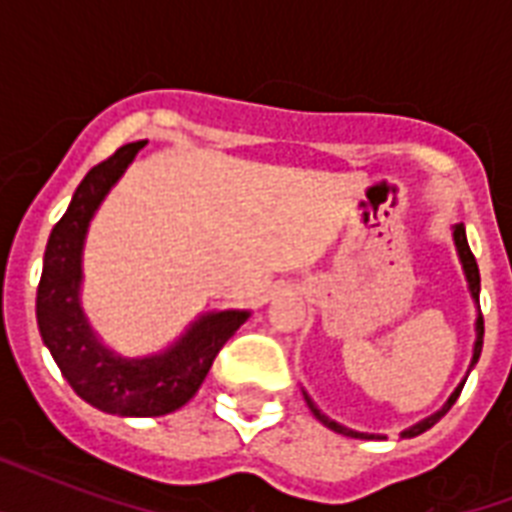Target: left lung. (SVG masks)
Returning <instances> with one entry per match:
<instances>
[{"label":"left lung","instance_id":"8db88e82","mask_svg":"<svg viewBox=\"0 0 512 512\" xmlns=\"http://www.w3.org/2000/svg\"><path fill=\"white\" fill-rule=\"evenodd\" d=\"M452 239H454V247H457V257H460V265H462V273H465V281H468V292L470 297H473V303H476V342H473V356H470V364H468V372H465V380H468V374L473 372V366L478 364V356H481V348H484V316H481V305H478V292H481V276H478V265H476V257H473V252H470L468 247V236H465V225L457 223L452 228ZM465 380L457 385V388L452 390V396L446 398V404L441 406V409H436L433 414H428L425 420L414 422V425H409V428L401 430V438H414L420 436V433H425V430H430L433 425H436L441 417H444L449 409H452V404L457 401V396H460L462 385H465ZM305 396V404L311 406L313 417L324 425V428L335 430V433H340V436H350V438H364V441H380V433H361V430H353V428H345V425H340V422H335L332 417H327V414L321 412L319 406L313 404V398L308 396L303 390Z\"/></svg>","mask_w":512,"mask_h":512}]
</instances>
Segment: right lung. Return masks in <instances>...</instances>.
<instances>
[{
	"instance_id": "right-lung-1",
	"label": "right lung",
	"mask_w": 512,
	"mask_h": 512,
	"mask_svg": "<svg viewBox=\"0 0 512 512\" xmlns=\"http://www.w3.org/2000/svg\"><path fill=\"white\" fill-rule=\"evenodd\" d=\"M146 143H127L84 175L52 228L36 289L39 335L68 385L90 406L119 417H162L188 404L217 350L249 319L239 308L201 313L175 342L148 356H122L92 329L82 308L84 241L100 204Z\"/></svg>"
}]
</instances>
